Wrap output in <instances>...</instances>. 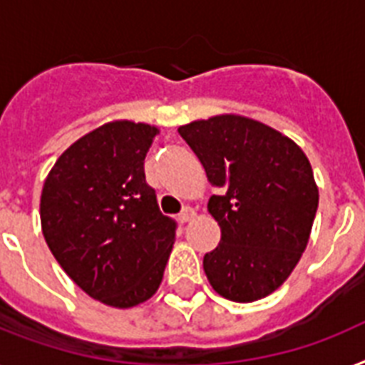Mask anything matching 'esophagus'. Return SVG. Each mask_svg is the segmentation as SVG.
I'll return each mask as SVG.
<instances>
[{
  "label": "esophagus",
  "instance_id": "34e87169",
  "mask_svg": "<svg viewBox=\"0 0 365 365\" xmlns=\"http://www.w3.org/2000/svg\"><path fill=\"white\" fill-rule=\"evenodd\" d=\"M195 216H197V212H195L193 208H191V206H185V208H183L182 214H180V217H178V220H180V222H182V223H187V222H191V220H193Z\"/></svg>",
  "mask_w": 365,
  "mask_h": 365
}]
</instances>
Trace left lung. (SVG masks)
Segmentation results:
<instances>
[{
    "instance_id": "1",
    "label": "left lung",
    "mask_w": 365,
    "mask_h": 365,
    "mask_svg": "<svg viewBox=\"0 0 365 365\" xmlns=\"http://www.w3.org/2000/svg\"><path fill=\"white\" fill-rule=\"evenodd\" d=\"M178 132L217 187L208 212L222 240L202 261L208 282L237 303L263 299L286 282L311 237L318 208L311 163L282 132L235 113Z\"/></svg>"
}]
</instances>
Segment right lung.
<instances>
[{"label":"right lung","instance_id":"1","mask_svg":"<svg viewBox=\"0 0 365 365\" xmlns=\"http://www.w3.org/2000/svg\"><path fill=\"white\" fill-rule=\"evenodd\" d=\"M159 128L110 121L73 142L43 183L41 231L66 274L104 305L136 307L159 289L176 240L145 183Z\"/></svg>","mask_w":365,"mask_h":365}]
</instances>
